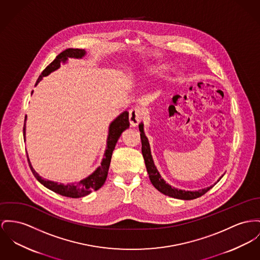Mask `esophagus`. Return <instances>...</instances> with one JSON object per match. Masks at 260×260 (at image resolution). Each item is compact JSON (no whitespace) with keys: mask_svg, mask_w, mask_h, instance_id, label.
I'll return each instance as SVG.
<instances>
[{"mask_svg":"<svg viewBox=\"0 0 260 260\" xmlns=\"http://www.w3.org/2000/svg\"><path fill=\"white\" fill-rule=\"evenodd\" d=\"M143 118V110L140 107L132 108L129 111V120L132 126H137Z\"/></svg>","mask_w":260,"mask_h":260,"instance_id":"1","label":"esophagus"}]
</instances>
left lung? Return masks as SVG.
Returning a JSON list of instances; mask_svg holds the SVG:
<instances>
[{
    "label": "left lung",
    "mask_w": 260,
    "mask_h": 260,
    "mask_svg": "<svg viewBox=\"0 0 260 260\" xmlns=\"http://www.w3.org/2000/svg\"><path fill=\"white\" fill-rule=\"evenodd\" d=\"M139 130L141 132L140 136H141V143H142V154H143L144 159H145V165H146L147 171L149 173L150 180L153 183V185L159 192H161L165 195L173 197V198L182 199V200H191V199H196V198L204 195L206 192L210 190L216 184L215 183L214 185H211V186L206 187L204 189H199L197 191L181 190V189H177V188L172 187L169 183H167L160 177V174L158 173L157 170H156V166H155L154 160H153V157L151 155V150H150V145H149L148 139L144 134V129H143V124L142 123L139 125Z\"/></svg>",
    "instance_id": "obj_1"
}]
</instances>
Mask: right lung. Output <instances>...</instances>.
<instances>
[{"label":"right lung","instance_id":"1","mask_svg":"<svg viewBox=\"0 0 260 260\" xmlns=\"http://www.w3.org/2000/svg\"><path fill=\"white\" fill-rule=\"evenodd\" d=\"M85 50L82 49H66L65 51L60 53L55 59L54 61L51 62L45 69L42 71V73L40 74L39 78L36 81V84L39 83V81L49 75L51 72L58 69L60 67L61 62H65L67 60L68 57H74V58H82L85 55ZM26 119V116H25ZM130 126L129 123V112L128 111H124L122 114H120L114 121L110 124L109 127V135L107 139V149L105 151L104 154V159L102 161L101 167H99L96 169V171L93 173H91L89 176H87V178L77 182V183H73V184H62V183H57L54 181L50 180H46L43 179L41 176L38 175V173L35 172L32 169L30 161L27 157V161L29 165V168L31 170V172L34 173L35 178L41 183L43 184L45 187H47L48 189L54 191L55 193H58L62 196H66L70 198H80V197H84L86 195H88L91 191L98 190L100 189L105 182L106 177H107V173H108V169H109V165H110V160H111V156H112V152L115 148V145L118 141L119 137L121 136L122 132L124 130H126L128 127ZM23 139L25 140V120H24V125H23Z\"/></svg>","mask_w":260,"mask_h":260}]
</instances>
